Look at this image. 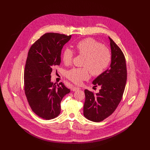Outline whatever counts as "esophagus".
<instances>
[{"mask_svg":"<svg viewBox=\"0 0 150 150\" xmlns=\"http://www.w3.org/2000/svg\"><path fill=\"white\" fill-rule=\"evenodd\" d=\"M80 88H79V87H78V86H73V87H72V88H71V90L73 91H77V90H79V89H80Z\"/></svg>","mask_w":150,"mask_h":150,"instance_id":"34e87169","label":"esophagus"}]
</instances>
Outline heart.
<instances>
[{
    "label": "heart",
    "mask_w": 150,
    "mask_h": 150,
    "mask_svg": "<svg viewBox=\"0 0 150 150\" xmlns=\"http://www.w3.org/2000/svg\"><path fill=\"white\" fill-rule=\"evenodd\" d=\"M77 52L86 56L82 68H73L66 73L67 77L76 84H80L83 80L89 79L90 72L93 76H99L107 68L111 59L110 51L103 44L92 38H86L75 45ZM73 51L65 48L62 54L65 64H70L73 58Z\"/></svg>",
    "instance_id": "heart-1"
}]
</instances>
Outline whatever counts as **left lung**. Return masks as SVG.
Segmentation results:
<instances>
[{"instance_id": "8db88e82", "label": "left lung", "mask_w": 150, "mask_h": 150, "mask_svg": "<svg viewBox=\"0 0 150 150\" xmlns=\"http://www.w3.org/2000/svg\"><path fill=\"white\" fill-rule=\"evenodd\" d=\"M111 52L109 68L92 82L95 86H100L98 93L85 89L86 100L84 115L93 122H100L115 111L121 102L127 79L125 56L120 47L110 38Z\"/></svg>"}]
</instances>
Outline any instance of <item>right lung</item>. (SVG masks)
I'll return each instance as SVG.
<instances>
[{
    "label": "right lung",
    "instance_id": "add662e5",
    "mask_svg": "<svg viewBox=\"0 0 150 150\" xmlns=\"http://www.w3.org/2000/svg\"><path fill=\"white\" fill-rule=\"evenodd\" d=\"M71 38L56 33L43 35L30 48L24 71V89L32 111L45 120L61 112V102L70 91L61 83L51 81L52 67L61 64V51Z\"/></svg>",
    "mask_w": 150,
    "mask_h": 150
}]
</instances>
